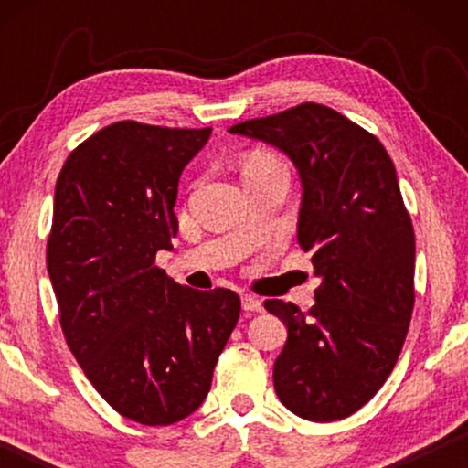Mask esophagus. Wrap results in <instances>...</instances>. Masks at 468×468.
<instances>
[{
	"label": "esophagus",
	"mask_w": 468,
	"mask_h": 468,
	"mask_svg": "<svg viewBox=\"0 0 468 468\" xmlns=\"http://www.w3.org/2000/svg\"><path fill=\"white\" fill-rule=\"evenodd\" d=\"M242 309L249 311V313H261V311H264V304H261L260 298L249 296V293H245V296H242Z\"/></svg>",
	"instance_id": "34e87169"
}]
</instances>
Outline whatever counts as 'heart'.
<instances>
[{
  "label": "heart",
  "instance_id": "heart-1",
  "mask_svg": "<svg viewBox=\"0 0 468 468\" xmlns=\"http://www.w3.org/2000/svg\"><path fill=\"white\" fill-rule=\"evenodd\" d=\"M266 168H279V165L272 157L264 155V153H255L245 165V170H266Z\"/></svg>",
  "mask_w": 468,
  "mask_h": 468
}]
</instances>
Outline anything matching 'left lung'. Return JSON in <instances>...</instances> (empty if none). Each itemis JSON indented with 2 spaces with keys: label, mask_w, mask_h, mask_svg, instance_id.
<instances>
[{
  "label": "left lung",
  "mask_w": 468,
  "mask_h": 468,
  "mask_svg": "<svg viewBox=\"0 0 468 468\" xmlns=\"http://www.w3.org/2000/svg\"><path fill=\"white\" fill-rule=\"evenodd\" d=\"M228 132L296 165L298 245L322 279L309 313L264 303L287 325L272 370L279 400L311 421L347 418L392 373L415 303V236L392 159L373 133L313 101Z\"/></svg>",
  "instance_id": "1"
}]
</instances>
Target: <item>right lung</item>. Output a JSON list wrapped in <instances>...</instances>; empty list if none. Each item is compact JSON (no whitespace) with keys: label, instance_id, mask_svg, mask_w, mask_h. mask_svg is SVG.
<instances>
[{"label":"right lung","instance_id":"right-lung-1","mask_svg":"<svg viewBox=\"0 0 468 468\" xmlns=\"http://www.w3.org/2000/svg\"><path fill=\"white\" fill-rule=\"evenodd\" d=\"M210 132L119 121L76 146L55 185L47 268L63 336L101 399L144 426L202 405L240 315L236 292L155 266L178 232V178Z\"/></svg>","mask_w":468,"mask_h":468}]
</instances>
